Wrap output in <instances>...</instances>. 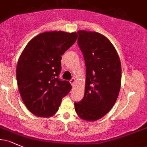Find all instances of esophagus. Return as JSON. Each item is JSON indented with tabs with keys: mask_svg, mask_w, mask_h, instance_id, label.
Segmentation results:
<instances>
[{
	"mask_svg": "<svg viewBox=\"0 0 147 147\" xmlns=\"http://www.w3.org/2000/svg\"><path fill=\"white\" fill-rule=\"evenodd\" d=\"M75 82H76V79H75V78H72V79H71V80H70V83L71 84V85H72V86H73L74 84H75Z\"/></svg>",
	"mask_w": 147,
	"mask_h": 147,
	"instance_id": "esophagus-1",
	"label": "esophagus"
}]
</instances>
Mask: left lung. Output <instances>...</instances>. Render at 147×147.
<instances>
[{
  "label": "left lung",
  "instance_id": "1",
  "mask_svg": "<svg viewBox=\"0 0 147 147\" xmlns=\"http://www.w3.org/2000/svg\"><path fill=\"white\" fill-rule=\"evenodd\" d=\"M77 33L86 77L84 97L75 103V111L81 119L94 122L107 114L115 104L121 88V62L114 45L102 34L85 30Z\"/></svg>",
  "mask_w": 147,
  "mask_h": 147
}]
</instances>
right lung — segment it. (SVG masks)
<instances>
[{
    "mask_svg": "<svg viewBox=\"0 0 147 147\" xmlns=\"http://www.w3.org/2000/svg\"><path fill=\"white\" fill-rule=\"evenodd\" d=\"M76 32H45L34 36L20 55L16 80L23 102L32 113L53 116L61 99L72 89L70 82L58 78L61 55L77 39Z\"/></svg>",
    "mask_w": 147,
    "mask_h": 147,
    "instance_id": "add662e5",
    "label": "right lung"
}]
</instances>
